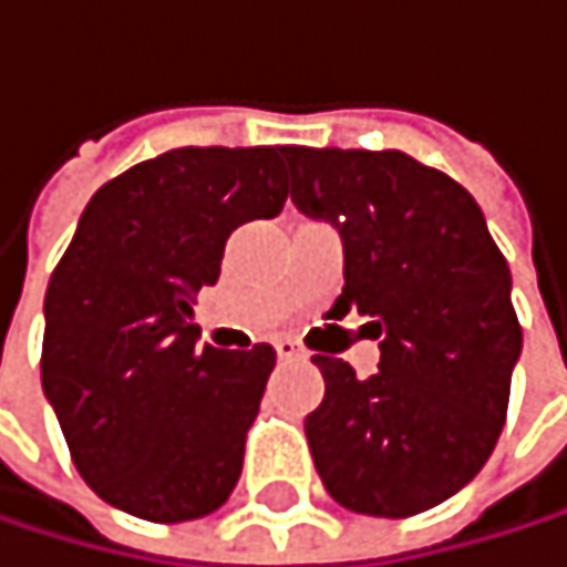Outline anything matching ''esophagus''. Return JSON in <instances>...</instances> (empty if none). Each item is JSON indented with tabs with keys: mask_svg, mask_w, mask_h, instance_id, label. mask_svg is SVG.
Listing matches in <instances>:
<instances>
[{
	"mask_svg": "<svg viewBox=\"0 0 567 567\" xmlns=\"http://www.w3.org/2000/svg\"><path fill=\"white\" fill-rule=\"evenodd\" d=\"M274 348H277V354H280L284 361H297V358H303V348H300L297 341H290V338H280Z\"/></svg>",
	"mask_w": 567,
	"mask_h": 567,
	"instance_id": "esophagus-1",
	"label": "esophagus"
}]
</instances>
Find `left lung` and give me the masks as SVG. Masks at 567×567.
<instances>
[{
    "label": "left lung",
    "instance_id": "8db88e82",
    "mask_svg": "<svg viewBox=\"0 0 567 567\" xmlns=\"http://www.w3.org/2000/svg\"><path fill=\"white\" fill-rule=\"evenodd\" d=\"M290 199L344 249L334 310L372 318L379 372L318 354L324 402L303 419L328 494L409 517L463 491L497 446L520 324L511 270L473 195L405 152L287 148Z\"/></svg>",
    "mask_w": 567,
    "mask_h": 567
}]
</instances>
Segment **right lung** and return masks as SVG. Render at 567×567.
<instances>
[{
	"instance_id": "add662e5",
	"label": "right lung",
	"mask_w": 567,
	"mask_h": 567,
	"mask_svg": "<svg viewBox=\"0 0 567 567\" xmlns=\"http://www.w3.org/2000/svg\"><path fill=\"white\" fill-rule=\"evenodd\" d=\"M287 148H175L94 192L43 303V392L87 487L155 524L223 507L274 348H199L226 239L287 203Z\"/></svg>"
}]
</instances>
